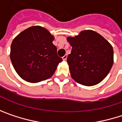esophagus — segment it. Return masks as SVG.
I'll return each instance as SVG.
<instances>
[{
	"label": "esophagus",
	"instance_id": "obj_1",
	"mask_svg": "<svg viewBox=\"0 0 122 122\" xmlns=\"http://www.w3.org/2000/svg\"><path fill=\"white\" fill-rule=\"evenodd\" d=\"M66 59H67V54L64 55V56L62 57V59H63V61H66Z\"/></svg>",
	"mask_w": 122,
	"mask_h": 122
}]
</instances>
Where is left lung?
Here are the masks:
<instances>
[{
	"instance_id": "obj_1",
	"label": "left lung",
	"mask_w": 122,
	"mask_h": 122,
	"mask_svg": "<svg viewBox=\"0 0 122 122\" xmlns=\"http://www.w3.org/2000/svg\"><path fill=\"white\" fill-rule=\"evenodd\" d=\"M72 46L67 62L71 78L77 83L92 86L107 76L114 63L112 46L99 33L87 30L75 37H68Z\"/></svg>"
}]
</instances>
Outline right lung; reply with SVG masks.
Here are the masks:
<instances>
[{"label":"right lung","mask_w":122,"mask_h":122,"mask_svg":"<svg viewBox=\"0 0 122 122\" xmlns=\"http://www.w3.org/2000/svg\"><path fill=\"white\" fill-rule=\"evenodd\" d=\"M54 39L49 30L32 26L14 38L10 57L12 66L24 81L38 83L51 78L62 59L53 44Z\"/></svg>","instance_id":"1"}]
</instances>
